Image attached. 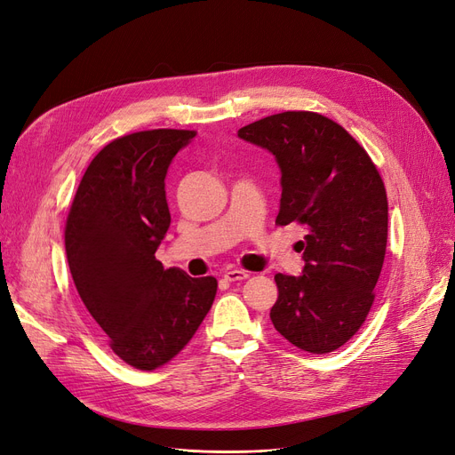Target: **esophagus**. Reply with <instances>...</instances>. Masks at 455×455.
<instances>
[{
    "instance_id": "34e87169",
    "label": "esophagus",
    "mask_w": 455,
    "mask_h": 455,
    "mask_svg": "<svg viewBox=\"0 0 455 455\" xmlns=\"http://www.w3.org/2000/svg\"><path fill=\"white\" fill-rule=\"evenodd\" d=\"M223 277L232 283V281H243V279H247L249 274L243 272V270H238V267H234V270H227V272L223 274Z\"/></svg>"
}]
</instances>
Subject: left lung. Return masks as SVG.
I'll list each match as a JSON object with an SVG mask.
<instances>
[{"label":"left lung","mask_w":455,"mask_h":455,"mask_svg":"<svg viewBox=\"0 0 455 455\" xmlns=\"http://www.w3.org/2000/svg\"><path fill=\"white\" fill-rule=\"evenodd\" d=\"M270 151L281 171L275 223L301 225V275L275 274V330L294 347L326 355L345 345L373 306L386 240L388 200L367 151L316 112H281L238 131Z\"/></svg>","instance_id":"1"}]
</instances>
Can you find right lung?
<instances>
[{"mask_svg": "<svg viewBox=\"0 0 455 455\" xmlns=\"http://www.w3.org/2000/svg\"><path fill=\"white\" fill-rule=\"evenodd\" d=\"M195 131L154 129L116 139L84 174L65 251L84 306L125 363L151 371L191 341L217 292L215 277L168 267L156 251L171 227L164 178Z\"/></svg>", "mask_w": 455, "mask_h": 455, "instance_id": "1", "label": "right lung"}]
</instances>
